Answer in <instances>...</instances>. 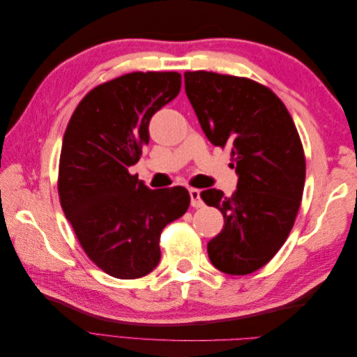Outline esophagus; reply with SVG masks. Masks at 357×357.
<instances>
[{
  "label": "esophagus",
  "mask_w": 357,
  "mask_h": 357,
  "mask_svg": "<svg viewBox=\"0 0 357 357\" xmlns=\"http://www.w3.org/2000/svg\"><path fill=\"white\" fill-rule=\"evenodd\" d=\"M189 195H190V205L195 208H199L204 205V201L201 198V190L199 189H189Z\"/></svg>",
  "instance_id": "34e87169"
}]
</instances>
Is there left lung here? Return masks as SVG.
I'll use <instances>...</instances> for the list:
<instances>
[{"mask_svg":"<svg viewBox=\"0 0 357 357\" xmlns=\"http://www.w3.org/2000/svg\"><path fill=\"white\" fill-rule=\"evenodd\" d=\"M185 89L204 134L229 146L238 183L232 197L201 192L225 225L207 244L222 273L245 275L268 264L295 223L305 183V158L296 126L278 96L250 79L186 71Z\"/></svg>","mask_w":357,"mask_h":357,"instance_id":"8db88e82","label":"left lung"}]
</instances>
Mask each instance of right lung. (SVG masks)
I'll list each match as a JSON object with an SVG mask.
<instances>
[{"label": "right lung", "mask_w": 357, "mask_h": 357, "mask_svg": "<svg viewBox=\"0 0 357 357\" xmlns=\"http://www.w3.org/2000/svg\"><path fill=\"white\" fill-rule=\"evenodd\" d=\"M178 73H131L92 89L63 134L58 192L62 210L104 273L131 280L160 261L165 226L189 208L188 189H149L129 174L149 144V123L180 92Z\"/></svg>", "instance_id": "add662e5"}]
</instances>
